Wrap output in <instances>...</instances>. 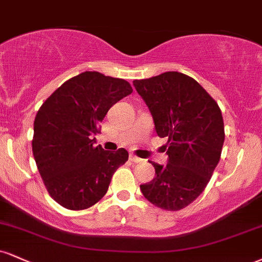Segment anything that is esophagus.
<instances>
[{
  "label": "esophagus",
  "instance_id": "1",
  "mask_svg": "<svg viewBox=\"0 0 262 262\" xmlns=\"http://www.w3.org/2000/svg\"><path fill=\"white\" fill-rule=\"evenodd\" d=\"M129 160H130V161H133V162H141V161H143V160H141L140 157H138V156H135V155L129 156Z\"/></svg>",
  "mask_w": 262,
  "mask_h": 262
}]
</instances>
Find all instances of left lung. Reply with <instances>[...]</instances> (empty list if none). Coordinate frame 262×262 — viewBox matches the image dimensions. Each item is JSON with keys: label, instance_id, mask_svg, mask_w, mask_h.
<instances>
[{"label": "left lung", "instance_id": "8db88e82", "mask_svg": "<svg viewBox=\"0 0 262 262\" xmlns=\"http://www.w3.org/2000/svg\"><path fill=\"white\" fill-rule=\"evenodd\" d=\"M133 84L149 107L157 135L168 139V163L151 162L155 178L141 184L140 190L160 209L182 210L203 193L221 159V110L196 80L179 72Z\"/></svg>", "mask_w": 262, "mask_h": 262}]
</instances>
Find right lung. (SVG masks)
<instances>
[{
    "mask_svg": "<svg viewBox=\"0 0 262 262\" xmlns=\"http://www.w3.org/2000/svg\"><path fill=\"white\" fill-rule=\"evenodd\" d=\"M133 93L130 84L99 72L64 81L41 105L31 141L37 169L50 196L68 210H84L106 194L128 151L94 146L107 111Z\"/></svg>",
    "mask_w": 262,
    "mask_h": 262,
    "instance_id": "add662e5",
    "label": "right lung"
}]
</instances>
